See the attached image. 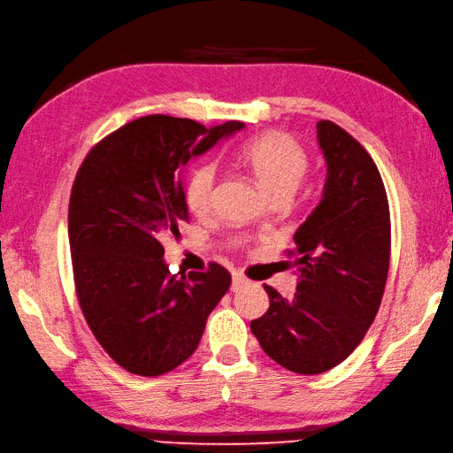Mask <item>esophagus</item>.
Returning a JSON list of instances; mask_svg holds the SVG:
<instances>
[{
    "label": "esophagus",
    "mask_w": 453,
    "mask_h": 453,
    "mask_svg": "<svg viewBox=\"0 0 453 453\" xmlns=\"http://www.w3.org/2000/svg\"><path fill=\"white\" fill-rule=\"evenodd\" d=\"M246 283H248V280H246V277H244V275L233 273V285H230V288H233V290H238V288H242Z\"/></svg>",
    "instance_id": "34e87169"
}]
</instances>
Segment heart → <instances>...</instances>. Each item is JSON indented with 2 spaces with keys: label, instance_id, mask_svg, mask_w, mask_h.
I'll use <instances>...</instances> for the list:
<instances>
[{
  "label": "heart",
  "instance_id": "1",
  "mask_svg": "<svg viewBox=\"0 0 453 453\" xmlns=\"http://www.w3.org/2000/svg\"><path fill=\"white\" fill-rule=\"evenodd\" d=\"M242 160L252 170L259 188L273 197H290L308 173L310 158L295 137L280 132L264 134L242 147ZM217 168L211 163L196 166L189 173L184 196L196 215H203L213 203Z\"/></svg>",
  "mask_w": 453,
  "mask_h": 453
}]
</instances>
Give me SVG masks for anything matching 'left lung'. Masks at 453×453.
I'll list each match as a JSON object with an SVG mask.
<instances>
[{"label":"left lung","mask_w":453,"mask_h":453,"mask_svg":"<svg viewBox=\"0 0 453 453\" xmlns=\"http://www.w3.org/2000/svg\"><path fill=\"white\" fill-rule=\"evenodd\" d=\"M326 158L319 203L295 233L300 279L293 298L267 287L252 319L265 355L296 374H321L353 353L374 321L389 269V207L374 160L353 135L318 122Z\"/></svg>","instance_id":"1"}]
</instances>
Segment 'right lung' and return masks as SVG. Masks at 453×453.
Returning a JSON list of instances; mask_svg holds the SVG:
<instances>
[{"instance_id": "1", "label": "right lung", "mask_w": 453, "mask_h": 453, "mask_svg": "<svg viewBox=\"0 0 453 453\" xmlns=\"http://www.w3.org/2000/svg\"><path fill=\"white\" fill-rule=\"evenodd\" d=\"M242 122L205 127L163 114L137 118L90 149L69 199L79 304L96 341L132 374L160 376L194 355L230 273L173 275L163 240L188 220L184 170Z\"/></svg>"}]
</instances>
